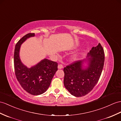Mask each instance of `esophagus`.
<instances>
[{
	"instance_id": "obj_1",
	"label": "esophagus",
	"mask_w": 121,
	"mask_h": 121,
	"mask_svg": "<svg viewBox=\"0 0 121 121\" xmlns=\"http://www.w3.org/2000/svg\"><path fill=\"white\" fill-rule=\"evenodd\" d=\"M63 68V65L62 64H59L58 65V68L59 69H62Z\"/></svg>"
}]
</instances>
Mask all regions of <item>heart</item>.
<instances>
[{
	"label": "heart",
	"instance_id": "1",
	"mask_svg": "<svg viewBox=\"0 0 121 121\" xmlns=\"http://www.w3.org/2000/svg\"><path fill=\"white\" fill-rule=\"evenodd\" d=\"M78 55L77 54H74L71 57V58L73 60H76L78 59Z\"/></svg>",
	"mask_w": 121,
	"mask_h": 121
}]
</instances>
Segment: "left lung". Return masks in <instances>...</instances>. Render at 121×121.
<instances>
[{
  "mask_svg": "<svg viewBox=\"0 0 121 121\" xmlns=\"http://www.w3.org/2000/svg\"><path fill=\"white\" fill-rule=\"evenodd\" d=\"M104 56V49L99 43L96 47H92L85 60L75 61L64 68V84L71 95L83 96L93 89L101 76ZM85 61H87L88 67L83 68Z\"/></svg>",
  "mask_w": 121,
  "mask_h": 121,
  "instance_id": "1",
  "label": "left lung"
}]
</instances>
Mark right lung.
<instances>
[{
  "label": "right lung",
  "instance_id": "add662e5",
  "mask_svg": "<svg viewBox=\"0 0 121 121\" xmlns=\"http://www.w3.org/2000/svg\"><path fill=\"white\" fill-rule=\"evenodd\" d=\"M34 36V33H28L17 43L15 47L14 64L16 77L23 89L31 95H38L48 89L57 70L58 64L46 58L30 68L22 63L19 57L20 46L27 38Z\"/></svg>",
  "mask_w": 121,
  "mask_h": 121
}]
</instances>
